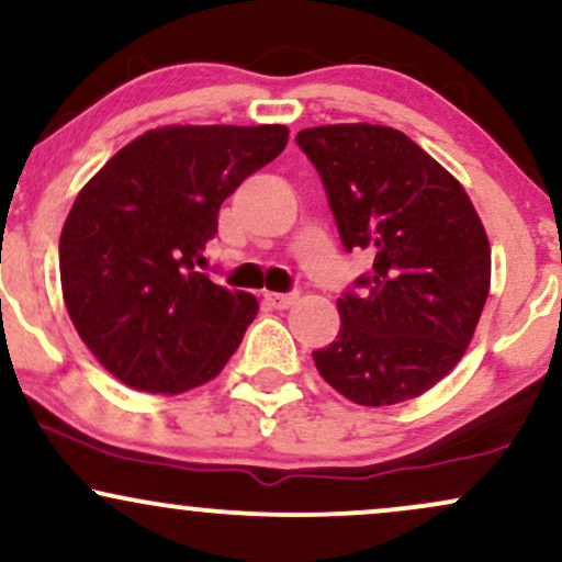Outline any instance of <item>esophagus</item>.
I'll return each mask as SVG.
<instances>
[{"mask_svg": "<svg viewBox=\"0 0 562 562\" xmlns=\"http://www.w3.org/2000/svg\"><path fill=\"white\" fill-rule=\"evenodd\" d=\"M295 299H299V293H267V295H263V301H267L269 306H274V308L293 306Z\"/></svg>", "mask_w": 562, "mask_h": 562, "instance_id": "1", "label": "esophagus"}]
</instances>
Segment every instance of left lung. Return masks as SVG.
<instances>
[{
    "instance_id": "8db88e82",
    "label": "left lung",
    "mask_w": 562,
    "mask_h": 562,
    "mask_svg": "<svg viewBox=\"0 0 562 562\" xmlns=\"http://www.w3.org/2000/svg\"><path fill=\"white\" fill-rule=\"evenodd\" d=\"M346 250L372 269L338 299L340 330L314 351L351 402L398 404L447 378L473 338L492 282V248L468 192L391 126L303 128Z\"/></svg>"
}]
</instances>
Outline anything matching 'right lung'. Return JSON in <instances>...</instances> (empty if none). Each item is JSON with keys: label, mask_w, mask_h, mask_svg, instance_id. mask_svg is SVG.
<instances>
[{"label": "right lung", "mask_w": 562, "mask_h": 562, "mask_svg": "<svg viewBox=\"0 0 562 562\" xmlns=\"http://www.w3.org/2000/svg\"><path fill=\"white\" fill-rule=\"evenodd\" d=\"M285 145L280 124L153 128L79 192L60 235L63 299L121 383L182 393L237 351L259 301L195 267L224 200Z\"/></svg>", "instance_id": "1"}]
</instances>
